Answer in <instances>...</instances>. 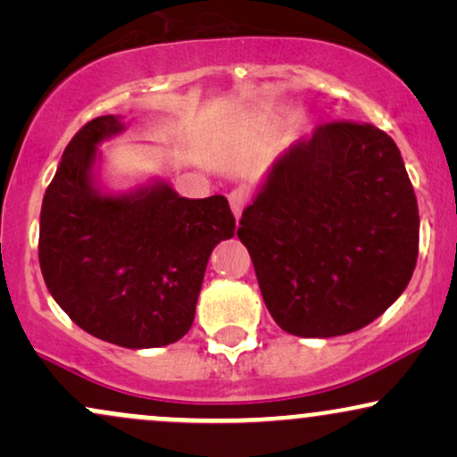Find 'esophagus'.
Returning a JSON list of instances; mask_svg holds the SVG:
<instances>
[{"label":"esophagus","mask_w":457,"mask_h":457,"mask_svg":"<svg viewBox=\"0 0 457 457\" xmlns=\"http://www.w3.org/2000/svg\"><path fill=\"white\" fill-rule=\"evenodd\" d=\"M246 191L245 188H234L232 193H229V206H232V212H234V217H236V221H238L240 219V214H243V208H245V204H246Z\"/></svg>","instance_id":"obj_1"}]
</instances>
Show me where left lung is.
<instances>
[{"instance_id":"1","label":"left lung","mask_w":457,"mask_h":457,"mask_svg":"<svg viewBox=\"0 0 457 457\" xmlns=\"http://www.w3.org/2000/svg\"><path fill=\"white\" fill-rule=\"evenodd\" d=\"M238 238L286 333L367 327L406 290L419 253L417 197L395 141L367 122L320 124L272 161Z\"/></svg>"}]
</instances>
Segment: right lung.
Listing matches in <instances>:
<instances>
[{
  "label": "right lung",
  "instance_id": "add662e5",
  "mask_svg": "<svg viewBox=\"0 0 457 457\" xmlns=\"http://www.w3.org/2000/svg\"><path fill=\"white\" fill-rule=\"evenodd\" d=\"M124 130L122 115H101L66 145L40 211V270L86 333L161 348L191 328L208 258L236 221L223 195L180 197L165 178L104 185L101 145Z\"/></svg>",
  "mask_w": 457,
  "mask_h": 457
}]
</instances>
